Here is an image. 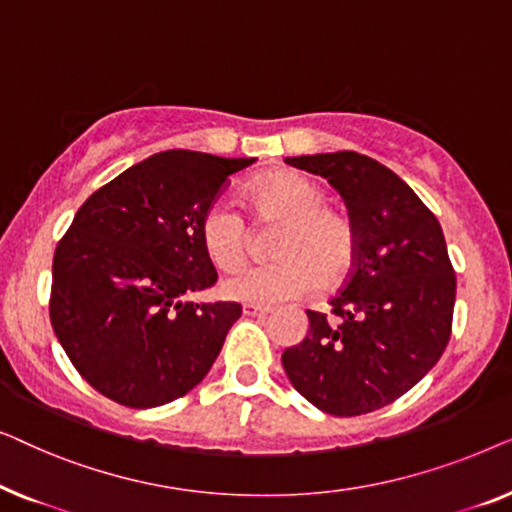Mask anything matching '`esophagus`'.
<instances>
[{
	"label": "esophagus",
	"mask_w": 512,
	"mask_h": 512,
	"mask_svg": "<svg viewBox=\"0 0 512 512\" xmlns=\"http://www.w3.org/2000/svg\"><path fill=\"white\" fill-rule=\"evenodd\" d=\"M242 312L247 314V317H265V314H270V307H261V305H244Z\"/></svg>",
	"instance_id": "obj_1"
}]
</instances>
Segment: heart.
Masks as SVG:
<instances>
[{"instance_id": "1", "label": "heart", "mask_w": 512, "mask_h": 512, "mask_svg": "<svg viewBox=\"0 0 512 512\" xmlns=\"http://www.w3.org/2000/svg\"><path fill=\"white\" fill-rule=\"evenodd\" d=\"M244 200L256 221H277L268 254L272 261L237 270L223 282L228 298L270 307L296 300L314 286H335L349 275L356 258L352 221L340 209L324 205L326 191L296 170H277L251 181ZM200 240L209 261L235 270L249 244L247 223L226 202H214L202 214Z\"/></svg>"}]
</instances>
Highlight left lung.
<instances>
[{
    "instance_id": "left-lung-1",
    "label": "left lung",
    "mask_w": 512,
    "mask_h": 512,
    "mask_svg": "<svg viewBox=\"0 0 512 512\" xmlns=\"http://www.w3.org/2000/svg\"><path fill=\"white\" fill-rule=\"evenodd\" d=\"M286 163L328 179L356 235L354 270L331 298V317L307 310L305 340L282 354L286 377L328 415H366L415 387L450 342L457 277L443 228L398 174L361 153Z\"/></svg>"
}]
</instances>
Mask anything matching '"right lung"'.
Masks as SVG:
<instances>
[{
  "mask_svg": "<svg viewBox=\"0 0 512 512\" xmlns=\"http://www.w3.org/2000/svg\"><path fill=\"white\" fill-rule=\"evenodd\" d=\"M256 158L163 151L76 212L53 256L51 324L83 380L128 408L184 396L209 373L237 303H191L216 270L202 214Z\"/></svg>",
  "mask_w": 512,
  "mask_h": 512,
  "instance_id": "right-lung-1",
  "label": "right lung"
}]
</instances>
